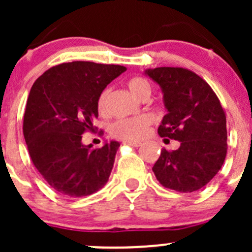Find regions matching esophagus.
<instances>
[{
	"label": "esophagus",
	"mask_w": 252,
	"mask_h": 252,
	"mask_svg": "<svg viewBox=\"0 0 252 252\" xmlns=\"http://www.w3.org/2000/svg\"><path fill=\"white\" fill-rule=\"evenodd\" d=\"M123 144L130 145V146H134V147H139L141 145V142H138V141H124Z\"/></svg>",
	"instance_id": "34e87169"
}]
</instances>
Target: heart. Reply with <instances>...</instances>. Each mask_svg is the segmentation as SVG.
<instances>
[{
	"label": "heart",
	"mask_w": 252,
	"mask_h": 252,
	"mask_svg": "<svg viewBox=\"0 0 252 252\" xmlns=\"http://www.w3.org/2000/svg\"><path fill=\"white\" fill-rule=\"evenodd\" d=\"M126 86H128L129 91L140 100H146L151 94L150 83L142 77L129 79ZM108 96H110V89H105V90L101 91L97 101H96L98 113L102 114V116H106L108 112ZM152 123H154V119L149 114H141V116L131 117V118L117 119L110 126V134L118 140L139 141L146 136Z\"/></svg>",
	"instance_id": "1"
}]
</instances>
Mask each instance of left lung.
Masks as SVG:
<instances>
[{
  "label": "left lung",
  "instance_id": "obj_1",
  "mask_svg": "<svg viewBox=\"0 0 252 252\" xmlns=\"http://www.w3.org/2000/svg\"><path fill=\"white\" fill-rule=\"evenodd\" d=\"M146 74L159 84L168 110L158 134L180 141L178 150H161L152 171L164 188L197 191L220 172L227 156L224 108L207 81L187 68L159 67Z\"/></svg>",
  "mask_w": 252,
  "mask_h": 252
}]
</instances>
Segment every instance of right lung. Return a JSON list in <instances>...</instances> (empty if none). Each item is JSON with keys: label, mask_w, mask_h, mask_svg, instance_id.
<instances>
[{"label": "right lung", "mask_w": 252, "mask_h": 252, "mask_svg": "<svg viewBox=\"0 0 252 252\" xmlns=\"http://www.w3.org/2000/svg\"><path fill=\"white\" fill-rule=\"evenodd\" d=\"M126 70L74 61L51 67L32 86L23 134L35 168L61 195L88 196L107 183L119 142L95 149L81 144V138L97 129L94 121L101 91Z\"/></svg>", "instance_id": "obj_1"}]
</instances>
